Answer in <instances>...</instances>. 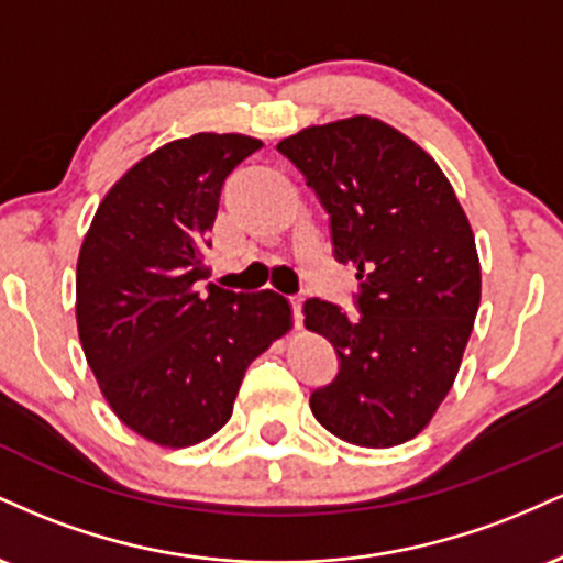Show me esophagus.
Masks as SVG:
<instances>
[{"mask_svg":"<svg viewBox=\"0 0 563 563\" xmlns=\"http://www.w3.org/2000/svg\"><path fill=\"white\" fill-rule=\"evenodd\" d=\"M290 309H294V322L301 328V320H303V312H301L303 299H301V296H290Z\"/></svg>","mask_w":563,"mask_h":563,"instance_id":"34e87169","label":"esophagus"}]
</instances>
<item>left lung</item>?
I'll return each mask as SVG.
<instances>
[{
    "label": "left lung",
    "mask_w": 563,
    "mask_h": 563,
    "mask_svg": "<svg viewBox=\"0 0 563 563\" xmlns=\"http://www.w3.org/2000/svg\"><path fill=\"white\" fill-rule=\"evenodd\" d=\"M277 151L318 192L335 260L360 280V318L303 303L307 331L339 354V376L309 407L349 444H402L448 397L474 331L482 267L466 211L437 161L371 115L307 126Z\"/></svg>",
    "instance_id": "1"
}]
</instances>
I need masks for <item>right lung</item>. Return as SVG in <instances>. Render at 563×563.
Masks as SVG:
<instances>
[{
    "label": "right lung",
    "mask_w": 563,
    "mask_h": 563,
    "mask_svg": "<svg viewBox=\"0 0 563 563\" xmlns=\"http://www.w3.org/2000/svg\"><path fill=\"white\" fill-rule=\"evenodd\" d=\"M260 147L214 132L166 142L106 192L84 235L81 349L119 421L161 448L217 434L249 365L294 325L275 290L200 286L224 179Z\"/></svg>",
    "instance_id": "right-lung-1"
}]
</instances>
